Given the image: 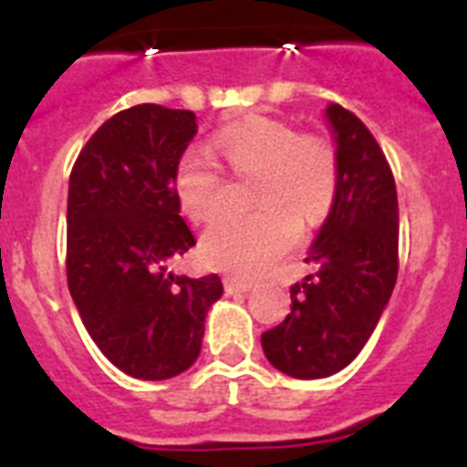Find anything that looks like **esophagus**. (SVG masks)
I'll use <instances>...</instances> for the list:
<instances>
[{
	"label": "esophagus",
	"instance_id": "esophagus-1",
	"mask_svg": "<svg viewBox=\"0 0 467 467\" xmlns=\"http://www.w3.org/2000/svg\"><path fill=\"white\" fill-rule=\"evenodd\" d=\"M224 290L229 295H238V292H250L253 290V283H245V280L236 278H224Z\"/></svg>",
	"mask_w": 467,
	"mask_h": 467
}]
</instances>
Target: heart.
Segmentation results:
<instances>
[{
	"label": "heart",
	"instance_id": "obj_1",
	"mask_svg": "<svg viewBox=\"0 0 467 467\" xmlns=\"http://www.w3.org/2000/svg\"><path fill=\"white\" fill-rule=\"evenodd\" d=\"M214 154L234 175L254 177V213L229 217L203 236L210 266L241 278H257L299 238V217L313 224L332 208L339 187V159L320 135H299L290 123L253 114L224 126L213 140ZM177 201L196 224L220 220L226 182L213 154L192 147L175 171Z\"/></svg>",
	"mask_w": 467,
	"mask_h": 467
}]
</instances>
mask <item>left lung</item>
<instances>
[{"label":"left lung","instance_id":"1","mask_svg":"<svg viewBox=\"0 0 467 467\" xmlns=\"http://www.w3.org/2000/svg\"><path fill=\"white\" fill-rule=\"evenodd\" d=\"M339 159V187L306 254L316 274L290 287L292 313L262 334L264 356L287 377L325 379L356 360L398 280V192L365 123L325 109Z\"/></svg>","mask_w":467,"mask_h":467}]
</instances>
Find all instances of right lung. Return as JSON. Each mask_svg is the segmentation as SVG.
<instances>
[{
    "label": "right lung",
    "instance_id": "add662e5",
    "mask_svg": "<svg viewBox=\"0 0 467 467\" xmlns=\"http://www.w3.org/2000/svg\"><path fill=\"white\" fill-rule=\"evenodd\" d=\"M196 114L135 105L107 119L69 175L67 285L90 339L128 377L163 381L196 362L217 274L172 275L196 245L180 217L175 171Z\"/></svg>",
    "mask_w": 467,
    "mask_h": 467
}]
</instances>
